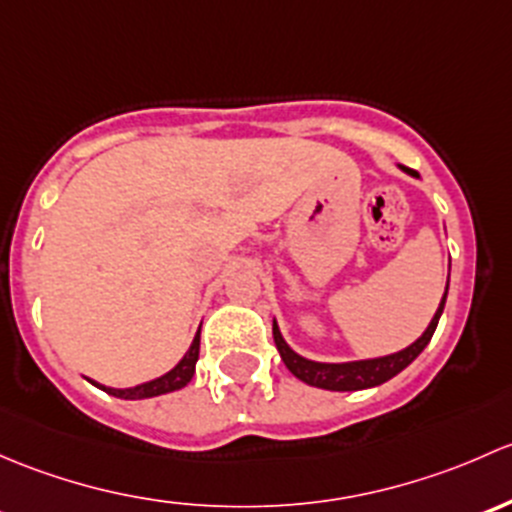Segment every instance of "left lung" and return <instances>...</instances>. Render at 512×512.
<instances>
[{
  "label": "left lung",
  "instance_id": "1",
  "mask_svg": "<svg viewBox=\"0 0 512 512\" xmlns=\"http://www.w3.org/2000/svg\"><path fill=\"white\" fill-rule=\"evenodd\" d=\"M399 170L407 172V175L419 177L414 170L409 167L399 165ZM451 271V266H449ZM446 295H449V283H446V291L444 298H441L439 308H436L434 318H431L429 328L421 333V337H416L409 347L404 350L392 352V355H384V357H372V360H352V362H315L308 360V357L298 355L286 340H283L281 328L278 323L273 320V340H276L278 352H281V360L286 362V367L291 370L300 382L310 384V387H318V389H330V392H357V389H370L377 387V384H384L387 379L397 377L404 367H409L416 357L421 355L426 345H429L431 335H434L436 325H439L441 313H444V305H446Z\"/></svg>",
  "mask_w": 512,
  "mask_h": 512
}]
</instances>
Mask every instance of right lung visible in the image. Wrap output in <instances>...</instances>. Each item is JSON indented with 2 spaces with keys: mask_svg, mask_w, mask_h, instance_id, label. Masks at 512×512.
<instances>
[{
  "mask_svg": "<svg viewBox=\"0 0 512 512\" xmlns=\"http://www.w3.org/2000/svg\"><path fill=\"white\" fill-rule=\"evenodd\" d=\"M197 360H199V330H197V335H194L189 350L184 352L182 360H179L170 372L162 374V377H155V379H150V382H142V384H135V387H125V389L105 387V384H100V382H93V384H96L98 389H103V392L113 394V397H118V399L160 397V394H170V392H177V389L187 387L189 379L194 377V367H197Z\"/></svg>",
  "mask_w": 512,
  "mask_h": 512,
  "instance_id": "obj_1",
  "label": "right lung"
}]
</instances>
